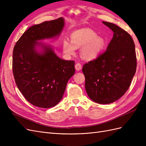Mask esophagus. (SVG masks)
I'll use <instances>...</instances> for the list:
<instances>
[{
    "mask_svg": "<svg viewBox=\"0 0 146 146\" xmlns=\"http://www.w3.org/2000/svg\"><path fill=\"white\" fill-rule=\"evenodd\" d=\"M75 68H76V69L77 70H80L82 68V64L80 63H77L76 65H75Z\"/></svg>",
    "mask_w": 146,
    "mask_h": 146,
    "instance_id": "34e87169",
    "label": "esophagus"
}]
</instances>
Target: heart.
I'll use <instances>...</instances> for the list:
<instances>
[{"instance_id":"b5f03b06","label":"heart","mask_w":146,"mask_h":146,"mask_svg":"<svg viewBox=\"0 0 146 146\" xmlns=\"http://www.w3.org/2000/svg\"><path fill=\"white\" fill-rule=\"evenodd\" d=\"M105 46L104 39L91 29L75 31L71 35V41L66 39L63 43V50L68 55L75 54L76 48L83 46L81 55L86 60L94 59L98 56Z\"/></svg>"}]
</instances>
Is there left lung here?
I'll list each match as a JSON object with an SVG mask.
<instances>
[{
  "mask_svg": "<svg viewBox=\"0 0 146 146\" xmlns=\"http://www.w3.org/2000/svg\"><path fill=\"white\" fill-rule=\"evenodd\" d=\"M102 23L113 31V38L106 51L84 64L82 71L90 98L97 103L108 104L121 98L129 89L137 63L130 35L115 24Z\"/></svg>",
  "mask_w": 146,
  "mask_h": 146,
  "instance_id": "obj_1",
  "label": "left lung"
}]
</instances>
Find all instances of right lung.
<instances>
[{
  "mask_svg": "<svg viewBox=\"0 0 146 146\" xmlns=\"http://www.w3.org/2000/svg\"><path fill=\"white\" fill-rule=\"evenodd\" d=\"M64 25L60 17L33 25L14 47L12 69L16 84L25 99L36 107L48 108L58 104L75 73L74 61L60 58L50 47L37 42L58 36ZM37 44L43 47L42 54L35 49Z\"/></svg>",
  "mask_w": 146,
  "mask_h": 146,
  "instance_id": "add662e5",
  "label": "right lung"
}]
</instances>
